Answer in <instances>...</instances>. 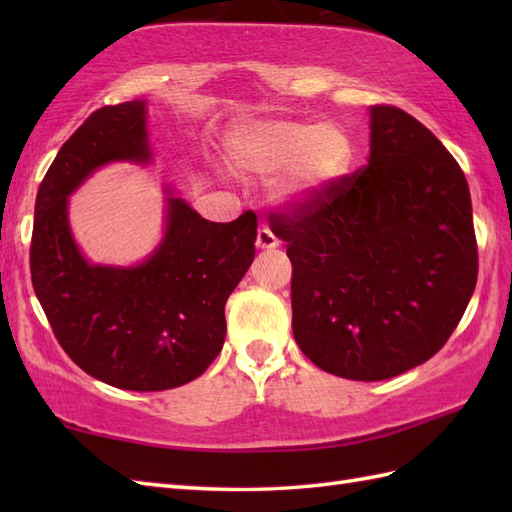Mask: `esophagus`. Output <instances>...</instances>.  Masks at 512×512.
Masks as SVG:
<instances>
[{
	"mask_svg": "<svg viewBox=\"0 0 512 512\" xmlns=\"http://www.w3.org/2000/svg\"><path fill=\"white\" fill-rule=\"evenodd\" d=\"M279 239L275 237V233L270 228H259L257 231V248H277Z\"/></svg>",
	"mask_w": 512,
	"mask_h": 512,
	"instance_id": "esophagus-1",
	"label": "esophagus"
}]
</instances>
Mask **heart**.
<instances>
[{"instance_id":"heart-1","label":"heart","mask_w":512,"mask_h":512,"mask_svg":"<svg viewBox=\"0 0 512 512\" xmlns=\"http://www.w3.org/2000/svg\"><path fill=\"white\" fill-rule=\"evenodd\" d=\"M228 160L246 178L281 176V198L299 200L341 176L352 160V143L332 125L264 123L233 134Z\"/></svg>"}]
</instances>
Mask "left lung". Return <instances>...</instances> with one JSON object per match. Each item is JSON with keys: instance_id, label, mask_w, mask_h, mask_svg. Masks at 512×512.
<instances>
[{"instance_id": "1", "label": "left lung", "mask_w": 512, "mask_h": 512, "mask_svg": "<svg viewBox=\"0 0 512 512\" xmlns=\"http://www.w3.org/2000/svg\"><path fill=\"white\" fill-rule=\"evenodd\" d=\"M367 165L268 215L292 264V332L334 376L385 380L442 350L477 284L471 193L411 114L372 105Z\"/></svg>"}]
</instances>
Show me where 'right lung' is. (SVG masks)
<instances>
[{
	"instance_id": "1",
	"label": "right lung",
	"mask_w": 512,
	"mask_h": 512,
	"mask_svg": "<svg viewBox=\"0 0 512 512\" xmlns=\"http://www.w3.org/2000/svg\"><path fill=\"white\" fill-rule=\"evenodd\" d=\"M112 160H149L143 101L92 112L52 160L35 202L32 288L85 374L132 391L173 389L222 350L224 306L255 257L257 215L209 222L169 198L165 242L145 264L92 266L70 235L68 195Z\"/></svg>"
}]
</instances>
